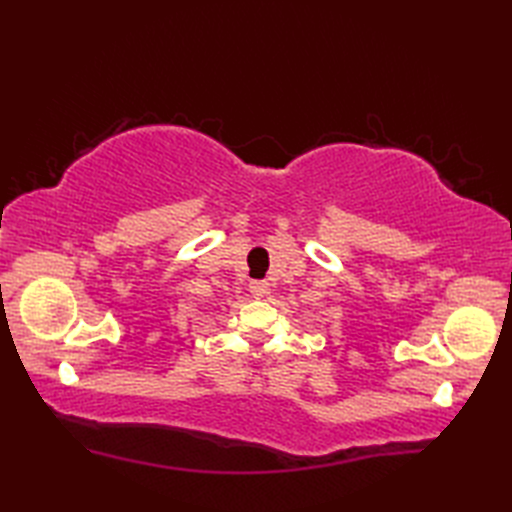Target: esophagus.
<instances>
[{
	"label": "esophagus",
	"instance_id": "1",
	"mask_svg": "<svg viewBox=\"0 0 512 512\" xmlns=\"http://www.w3.org/2000/svg\"><path fill=\"white\" fill-rule=\"evenodd\" d=\"M250 290H252V294H254L256 299H262L267 294V290H269V284L267 282H252Z\"/></svg>",
	"mask_w": 512,
	"mask_h": 512
}]
</instances>
